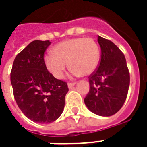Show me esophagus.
I'll return each mask as SVG.
<instances>
[{
  "instance_id": "1",
  "label": "esophagus",
  "mask_w": 147,
  "mask_h": 147,
  "mask_svg": "<svg viewBox=\"0 0 147 147\" xmlns=\"http://www.w3.org/2000/svg\"><path fill=\"white\" fill-rule=\"evenodd\" d=\"M75 85H76V83H68V87H69V88H71Z\"/></svg>"
}]
</instances>
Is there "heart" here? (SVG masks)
I'll return each mask as SVG.
<instances>
[{
  "label": "heart",
  "mask_w": 147,
  "mask_h": 147,
  "mask_svg": "<svg viewBox=\"0 0 147 147\" xmlns=\"http://www.w3.org/2000/svg\"><path fill=\"white\" fill-rule=\"evenodd\" d=\"M53 54L44 56L45 65L55 78L61 79L66 69V62L74 75L89 76L98 68L100 49L92 38H73L58 43Z\"/></svg>",
  "instance_id": "1"
}]
</instances>
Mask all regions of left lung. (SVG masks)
Here are the masks:
<instances>
[{
  "mask_svg": "<svg viewBox=\"0 0 147 147\" xmlns=\"http://www.w3.org/2000/svg\"><path fill=\"white\" fill-rule=\"evenodd\" d=\"M101 55L99 66L89 78L85 98L88 109L99 116L109 117L121 109L127 96L130 73L125 56L114 42L98 36Z\"/></svg>",
  "mask_w": 147,
  "mask_h": 147,
  "instance_id": "8db88e82",
  "label": "left lung"
}]
</instances>
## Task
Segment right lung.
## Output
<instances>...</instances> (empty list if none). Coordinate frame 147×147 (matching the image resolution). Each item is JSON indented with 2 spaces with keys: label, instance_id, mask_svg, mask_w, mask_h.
Returning <instances> with one entry per match:
<instances>
[{
  "label": "right lung",
  "instance_id": "right-lung-1",
  "mask_svg": "<svg viewBox=\"0 0 147 147\" xmlns=\"http://www.w3.org/2000/svg\"><path fill=\"white\" fill-rule=\"evenodd\" d=\"M49 40H34L17 54L10 72L15 100L26 117L36 123H49L62 114L67 83L55 78L44 63Z\"/></svg>",
  "mask_w": 147,
  "mask_h": 147
}]
</instances>
